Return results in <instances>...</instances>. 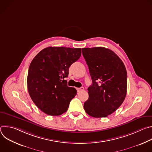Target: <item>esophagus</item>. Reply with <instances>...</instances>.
<instances>
[{
	"instance_id": "obj_1",
	"label": "esophagus",
	"mask_w": 152,
	"mask_h": 152,
	"mask_svg": "<svg viewBox=\"0 0 152 152\" xmlns=\"http://www.w3.org/2000/svg\"><path fill=\"white\" fill-rule=\"evenodd\" d=\"M83 90H84L83 87H80V88H77V91H78V92L82 91H83Z\"/></svg>"
}]
</instances>
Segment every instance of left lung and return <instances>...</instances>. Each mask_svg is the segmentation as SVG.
Segmentation results:
<instances>
[{
  "label": "left lung",
  "mask_w": 152,
  "mask_h": 152,
  "mask_svg": "<svg viewBox=\"0 0 152 152\" xmlns=\"http://www.w3.org/2000/svg\"><path fill=\"white\" fill-rule=\"evenodd\" d=\"M82 51L93 81L84 110L93 117H106L118 109L126 97L124 64L113 51L105 48H82Z\"/></svg>",
  "instance_id": "1"
}]
</instances>
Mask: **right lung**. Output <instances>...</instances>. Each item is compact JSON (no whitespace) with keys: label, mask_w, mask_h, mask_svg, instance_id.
<instances>
[{"label":"right lung","mask_w":152,"mask_h":152,"mask_svg":"<svg viewBox=\"0 0 152 152\" xmlns=\"http://www.w3.org/2000/svg\"><path fill=\"white\" fill-rule=\"evenodd\" d=\"M81 55L80 48L49 47L33 59L28 74V92L35 105L45 114L59 115L66 113L76 95L67 86L69 69Z\"/></svg>","instance_id":"right-lung-1"}]
</instances>
